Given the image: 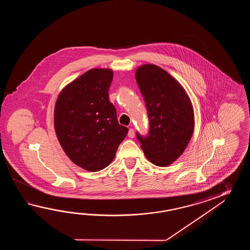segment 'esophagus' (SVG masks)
Masks as SVG:
<instances>
[{
	"label": "esophagus",
	"mask_w": 250,
	"mask_h": 250,
	"mask_svg": "<svg viewBox=\"0 0 250 250\" xmlns=\"http://www.w3.org/2000/svg\"><path fill=\"white\" fill-rule=\"evenodd\" d=\"M127 137L130 138H133L135 137V132H134V130H133L132 128H129V129H128Z\"/></svg>",
	"instance_id": "34e87169"
}]
</instances>
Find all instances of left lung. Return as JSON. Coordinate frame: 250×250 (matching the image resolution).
<instances>
[{
  "label": "left lung",
  "instance_id": "1",
  "mask_svg": "<svg viewBox=\"0 0 250 250\" xmlns=\"http://www.w3.org/2000/svg\"><path fill=\"white\" fill-rule=\"evenodd\" d=\"M136 80L148 113V135L137 133L146 157L154 165L168 166L185 151L194 131L191 102L185 89L165 69L144 64Z\"/></svg>",
  "mask_w": 250,
  "mask_h": 250
}]
</instances>
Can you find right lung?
<instances>
[{
    "label": "right lung",
    "instance_id": "obj_1",
    "mask_svg": "<svg viewBox=\"0 0 250 250\" xmlns=\"http://www.w3.org/2000/svg\"><path fill=\"white\" fill-rule=\"evenodd\" d=\"M113 72L92 69L66 85L54 108V128L65 154L75 165L89 171L110 165L127 136L109 101Z\"/></svg>",
    "mask_w": 250,
    "mask_h": 250
}]
</instances>
